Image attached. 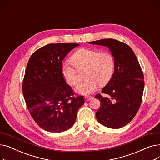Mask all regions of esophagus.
I'll return each instance as SVG.
<instances>
[{
    "mask_svg": "<svg viewBox=\"0 0 160 160\" xmlns=\"http://www.w3.org/2000/svg\"><path fill=\"white\" fill-rule=\"evenodd\" d=\"M93 98V97L91 96H86L85 97V100H86V101H89V100H92Z\"/></svg>",
    "mask_w": 160,
    "mask_h": 160,
    "instance_id": "obj_1",
    "label": "esophagus"
}]
</instances>
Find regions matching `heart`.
I'll return each mask as SVG.
<instances>
[{"label": "heart", "mask_w": 160, "mask_h": 160, "mask_svg": "<svg viewBox=\"0 0 160 160\" xmlns=\"http://www.w3.org/2000/svg\"><path fill=\"white\" fill-rule=\"evenodd\" d=\"M69 63H64L62 66V74L66 82L74 86L79 81L78 71H84L86 79L79 83L75 91L81 95H89L97 88L98 85L105 86L112 77L115 70V58L107 51L82 47L77 50L71 57Z\"/></svg>", "instance_id": "b5f03b06"}]
</instances>
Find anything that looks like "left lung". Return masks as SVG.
<instances>
[{"instance_id": "1", "label": "left lung", "mask_w": 160, "mask_h": 160, "mask_svg": "<svg viewBox=\"0 0 160 160\" xmlns=\"http://www.w3.org/2000/svg\"><path fill=\"white\" fill-rule=\"evenodd\" d=\"M106 46L115 58V71L102 93L95 97L100 102L96 112L99 123L110 128H120L128 124L140 108L144 90V76L132 49L114 39L89 42Z\"/></svg>"}]
</instances>
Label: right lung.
<instances>
[{
    "instance_id": "add662e5",
    "label": "right lung",
    "mask_w": 160,
    "mask_h": 160,
    "mask_svg": "<svg viewBox=\"0 0 160 160\" xmlns=\"http://www.w3.org/2000/svg\"><path fill=\"white\" fill-rule=\"evenodd\" d=\"M77 43H50L30 58L22 81L28 110L41 128L62 132L75 122L83 96L74 97L62 74V61Z\"/></svg>"
}]
</instances>
